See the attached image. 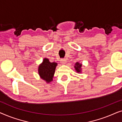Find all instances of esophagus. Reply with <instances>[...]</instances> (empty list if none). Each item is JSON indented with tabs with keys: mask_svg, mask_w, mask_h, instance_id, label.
<instances>
[{
	"mask_svg": "<svg viewBox=\"0 0 122 122\" xmlns=\"http://www.w3.org/2000/svg\"><path fill=\"white\" fill-rule=\"evenodd\" d=\"M66 59H61V64L64 65V64H66Z\"/></svg>",
	"mask_w": 122,
	"mask_h": 122,
	"instance_id": "1",
	"label": "esophagus"
}]
</instances>
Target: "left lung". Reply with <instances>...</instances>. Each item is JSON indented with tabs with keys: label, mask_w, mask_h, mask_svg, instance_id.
Wrapping results in <instances>:
<instances>
[{
	"label": "left lung",
	"mask_w": 122,
	"mask_h": 122,
	"mask_svg": "<svg viewBox=\"0 0 122 122\" xmlns=\"http://www.w3.org/2000/svg\"><path fill=\"white\" fill-rule=\"evenodd\" d=\"M82 64L80 63L79 62H76V64H75L74 66V68L76 71L78 73H81V71H82Z\"/></svg>",
	"instance_id": "obj_1"
}]
</instances>
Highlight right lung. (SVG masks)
I'll list each match as a JSON object with an SVG mask.
<instances>
[{
  "mask_svg": "<svg viewBox=\"0 0 122 122\" xmlns=\"http://www.w3.org/2000/svg\"><path fill=\"white\" fill-rule=\"evenodd\" d=\"M57 65L56 63H51L47 58H44L42 63L38 66V74L41 78L46 81V83L51 82Z\"/></svg>",
  "mask_w": 122,
  "mask_h": 122,
  "instance_id": "add662e5",
  "label": "right lung"
}]
</instances>
